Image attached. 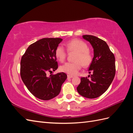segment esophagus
Masks as SVG:
<instances>
[{"mask_svg": "<svg viewBox=\"0 0 133 133\" xmlns=\"http://www.w3.org/2000/svg\"><path fill=\"white\" fill-rule=\"evenodd\" d=\"M67 76H68V79H69V78H72L73 77V75H67Z\"/></svg>", "mask_w": 133, "mask_h": 133, "instance_id": "1", "label": "esophagus"}]
</instances>
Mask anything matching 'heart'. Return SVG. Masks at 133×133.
<instances>
[{
  "mask_svg": "<svg viewBox=\"0 0 133 133\" xmlns=\"http://www.w3.org/2000/svg\"><path fill=\"white\" fill-rule=\"evenodd\" d=\"M65 45L68 53H75L74 57V62L64 64L60 67V71L70 75H74L78 73L82 65L87 67L90 65L93 57L86 43L75 39L68 42ZM55 55L60 62L63 63L65 60L66 51L62 46L59 45L55 49Z\"/></svg>",
  "mask_w": 133,
  "mask_h": 133,
  "instance_id": "obj_1",
  "label": "heart"
}]
</instances>
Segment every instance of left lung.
<instances>
[{"label": "left lung", "instance_id": "1", "mask_svg": "<svg viewBox=\"0 0 133 133\" xmlns=\"http://www.w3.org/2000/svg\"><path fill=\"white\" fill-rule=\"evenodd\" d=\"M94 49V58L89 68L87 77H82L76 89L80 95L87 98H98L105 92L110 85L115 75L114 54L103 40L90 35H83Z\"/></svg>", "mask_w": 133, "mask_h": 133}]
</instances>
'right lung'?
<instances>
[{
	"instance_id": "1",
	"label": "right lung",
	"mask_w": 133,
	"mask_h": 133,
	"mask_svg": "<svg viewBox=\"0 0 133 133\" xmlns=\"http://www.w3.org/2000/svg\"><path fill=\"white\" fill-rule=\"evenodd\" d=\"M61 38H43L30 44L22 56L21 76L28 89L36 98L48 100L57 96L67 78L65 73L47 76L58 68L55 50Z\"/></svg>"
}]
</instances>
